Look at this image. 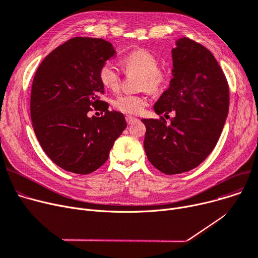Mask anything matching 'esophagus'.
<instances>
[{
    "instance_id": "1",
    "label": "esophagus",
    "mask_w": 258,
    "mask_h": 258,
    "mask_svg": "<svg viewBox=\"0 0 258 258\" xmlns=\"http://www.w3.org/2000/svg\"><path fill=\"white\" fill-rule=\"evenodd\" d=\"M125 120H126V122H127L128 124H132V123H134V122L138 121V119L136 117H133V116H126Z\"/></svg>"
}]
</instances>
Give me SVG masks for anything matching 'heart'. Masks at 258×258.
Returning a JSON list of instances; mask_svg holds the SVG:
<instances>
[{"label": "heart", "mask_w": 258, "mask_h": 258, "mask_svg": "<svg viewBox=\"0 0 258 258\" xmlns=\"http://www.w3.org/2000/svg\"><path fill=\"white\" fill-rule=\"evenodd\" d=\"M122 66L125 73L139 74L138 89L150 92H160L168 80L167 72L158 67V58L153 53L145 49H137L130 52L122 58ZM99 80L101 85L111 91H117L121 84V75L116 66L111 62H104L99 70ZM148 104V98L145 94H121L113 100V105L117 111L138 115Z\"/></svg>", "instance_id": "heart-1"}]
</instances>
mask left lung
Instances as JSON below:
<instances>
[{
    "mask_svg": "<svg viewBox=\"0 0 258 258\" xmlns=\"http://www.w3.org/2000/svg\"><path fill=\"white\" fill-rule=\"evenodd\" d=\"M171 52L173 77L154 108L174 117L169 124L163 116L142 119L147 159L168 175L191 170L210 155L229 108L228 81L207 48L183 37Z\"/></svg>",
    "mask_w": 258,
    "mask_h": 258,
    "instance_id": "8db88e82",
    "label": "left lung"
}]
</instances>
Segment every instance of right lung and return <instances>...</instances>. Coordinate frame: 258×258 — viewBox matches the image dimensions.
<instances>
[{
    "label": "right lung",
    "instance_id": "1",
    "mask_svg": "<svg viewBox=\"0 0 258 258\" xmlns=\"http://www.w3.org/2000/svg\"><path fill=\"white\" fill-rule=\"evenodd\" d=\"M115 55L102 38L73 37L54 49L33 78L30 114L46 155L62 169L88 174L105 163L116 139L126 127L122 113L100 100L101 66ZM100 110L101 117H89Z\"/></svg>",
    "mask_w": 258,
    "mask_h": 258
}]
</instances>
